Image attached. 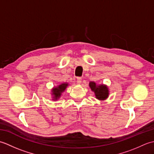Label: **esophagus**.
I'll list each match as a JSON object with an SVG mask.
<instances>
[{"instance_id": "obj_1", "label": "esophagus", "mask_w": 154, "mask_h": 154, "mask_svg": "<svg viewBox=\"0 0 154 154\" xmlns=\"http://www.w3.org/2000/svg\"><path fill=\"white\" fill-rule=\"evenodd\" d=\"M77 82L78 84H81V82H82V79H81V77H78L77 79Z\"/></svg>"}]
</instances>
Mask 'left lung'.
Instances as JSON below:
<instances>
[{"label":"left lung","instance_id":"1","mask_svg":"<svg viewBox=\"0 0 154 154\" xmlns=\"http://www.w3.org/2000/svg\"><path fill=\"white\" fill-rule=\"evenodd\" d=\"M89 85L91 91L94 92V96H95L97 99L99 100H104L108 99L109 96V89L106 85H97L94 81H91Z\"/></svg>","mask_w":154,"mask_h":154}]
</instances>
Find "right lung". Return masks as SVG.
Returning <instances> with one entry per match:
<instances>
[{"mask_svg":"<svg viewBox=\"0 0 154 154\" xmlns=\"http://www.w3.org/2000/svg\"><path fill=\"white\" fill-rule=\"evenodd\" d=\"M69 86L68 83H62L60 85L54 87L51 90V94L52 96V100L55 101L60 99L62 93Z\"/></svg>","mask_w":154,"mask_h":154,"instance_id":"1","label":"right lung"}]
</instances>
